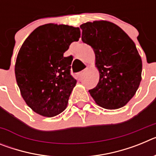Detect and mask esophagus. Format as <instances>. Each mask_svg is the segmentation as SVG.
<instances>
[{
  "label": "esophagus",
  "instance_id": "obj_1",
  "mask_svg": "<svg viewBox=\"0 0 156 156\" xmlns=\"http://www.w3.org/2000/svg\"><path fill=\"white\" fill-rule=\"evenodd\" d=\"M86 72H87V69H84V70H83V71L80 72V73H77V76L79 77L80 79V78H82V77L83 76V75H84Z\"/></svg>",
  "mask_w": 156,
  "mask_h": 156
}]
</instances>
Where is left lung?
Listing matches in <instances>:
<instances>
[{
    "label": "left lung",
    "mask_w": 156,
    "mask_h": 156,
    "mask_svg": "<svg viewBox=\"0 0 156 156\" xmlns=\"http://www.w3.org/2000/svg\"><path fill=\"white\" fill-rule=\"evenodd\" d=\"M82 41L93 48L98 83L89 90L97 105L106 109L126 105L141 81L142 61L131 38L117 25L105 20L80 26Z\"/></svg>",
    "instance_id": "obj_1"
}]
</instances>
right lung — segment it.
<instances>
[{"instance_id":"obj_1","label":"right lung","mask_w":156,"mask_h":156,"mask_svg":"<svg viewBox=\"0 0 156 156\" xmlns=\"http://www.w3.org/2000/svg\"><path fill=\"white\" fill-rule=\"evenodd\" d=\"M80 37L79 27L48 23L35 29L19 49L16 82L23 98L36 113L54 117L67 107L76 80L70 75L73 58L63 55Z\"/></svg>"}]
</instances>
